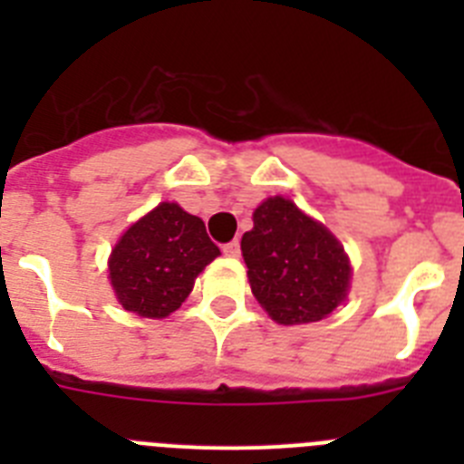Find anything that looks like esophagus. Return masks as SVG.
Segmentation results:
<instances>
[{
  "instance_id": "34e87169",
  "label": "esophagus",
  "mask_w": 464,
  "mask_h": 464,
  "mask_svg": "<svg viewBox=\"0 0 464 464\" xmlns=\"http://www.w3.org/2000/svg\"><path fill=\"white\" fill-rule=\"evenodd\" d=\"M223 253L227 257H239V253H241V246H239V241H229V244H225L223 246Z\"/></svg>"
}]
</instances>
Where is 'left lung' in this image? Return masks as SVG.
Returning <instances> with one entry per match:
<instances>
[{
  "mask_svg": "<svg viewBox=\"0 0 464 464\" xmlns=\"http://www.w3.org/2000/svg\"><path fill=\"white\" fill-rule=\"evenodd\" d=\"M241 256L253 295L278 325L323 321L351 288V262L337 237L285 197L253 211Z\"/></svg>",
  "mask_w": 464,
  "mask_h": 464,
  "instance_id": "8db88e82",
  "label": "left lung"
}]
</instances>
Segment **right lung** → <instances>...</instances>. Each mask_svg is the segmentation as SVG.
I'll return each mask as SVG.
<instances>
[{"label": "right lung", "instance_id": "right-lung-1", "mask_svg": "<svg viewBox=\"0 0 464 464\" xmlns=\"http://www.w3.org/2000/svg\"><path fill=\"white\" fill-rule=\"evenodd\" d=\"M218 256L202 218L176 202H162L118 239L109 257V278L122 309L141 318H167Z\"/></svg>", "mask_w": 464, "mask_h": 464}]
</instances>
